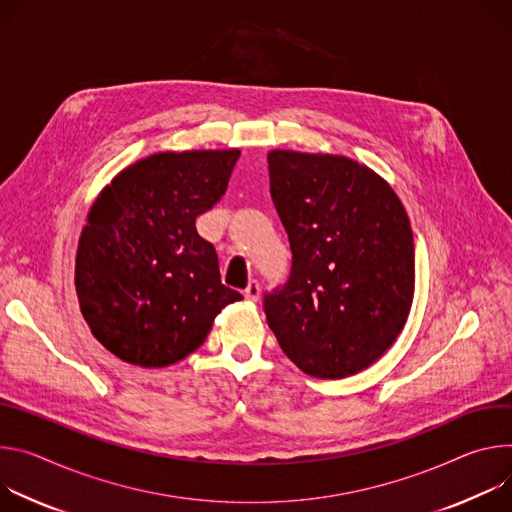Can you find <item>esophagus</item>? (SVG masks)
Segmentation results:
<instances>
[{
    "label": "esophagus",
    "mask_w": 512,
    "mask_h": 512,
    "mask_svg": "<svg viewBox=\"0 0 512 512\" xmlns=\"http://www.w3.org/2000/svg\"><path fill=\"white\" fill-rule=\"evenodd\" d=\"M244 297H246L248 301H258V299H260V285H258V280H250V282H248V287H246V291H244Z\"/></svg>",
    "instance_id": "obj_1"
}]
</instances>
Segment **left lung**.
Returning <instances> with one entry per match:
<instances>
[{
	"label": "left lung",
	"instance_id": "8db88e82",
	"mask_svg": "<svg viewBox=\"0 0 512 512\" xmlns=\"http://www.w3.org/2000/svg\"><path fill=\"white\" fill-rule=\"evenodd\" d=\"M270 195L293 266L264 295L278 346L305 374L346 378L403 331L415 293L409 215L372 168L346 156L268 152Z\"/></svg>",
	"mask_w": 512,
	"mask_h": 512
}]
</instances>
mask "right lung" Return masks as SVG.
<instances>
[{
  "label": "right lung",
  "instance_id": "right-lung-1",
  "mask_svg": "<svg viewBox=\"0 0 512 512\" xmlns=\"http://www.w3.org/2000/svg\"><path fill=\"white\" fill-rule=\"evenodd\" d=\"M240 150L146 156L107 185L83 227L75 287L97 342L120 360L164 368L195 352L217 313L242 301L221 285L197 215L225 193Z\"/></svg>",
  "mask_w": 512,
  "mask_h": 512
}]
</instances>
